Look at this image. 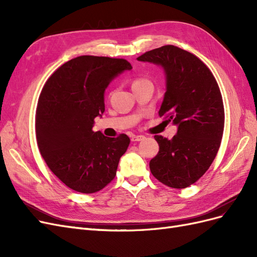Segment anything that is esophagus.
Masks as SVG:
<instances>
[{
  "label": "esophagus",
  "mask_w": 257,
  "mask_h": 257,
  "mask_svg": "<svg viewBox=\"0 0 257 257\" xmlns=\"http://www.w3.org/2000/svg\"><path fill=\"white\" fill-rule=\"evenodd\" d=\"M144 139H145V136H143V135H133L131 138V141L132 142H142V141H144Z\"/></svg>",
  "instance_id": "obj_1"
}]
</instances>
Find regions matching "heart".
Wrapping results in <instances>:
<instances>
[{
	"label": "heart",
	"mask_w": 257,
	"mask_h": 257,
	"mask_svg": "<svg viewBox=\"0 0 257 257\" xmlns=\"http://www.w3.org/2000/svg\"><path fill=\"white\" fill-rule=\"evenodd\" d=\"M146 84H151L149 80H147L146 78H142V77H138V78L134 79V81L132 82V88H137V87H142V85Z\"/></svg>",
	"instance_id": "1"
}]
</instances>
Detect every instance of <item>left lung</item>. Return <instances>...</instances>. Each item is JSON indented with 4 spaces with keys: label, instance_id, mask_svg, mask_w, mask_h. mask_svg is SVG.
<instances>
[{
    "label": "left lung",
    "instance_id": "left-lung-1",
    "mask_svg": "<svg viewBox=\"0 0 257 257\" xmlns=\"http://www.w3.org/2000/svg\"><path fill=\"white\" fill-rule=\"evenodd\" d=\"M137 60L162 67L166 92L159 114L177 125L173 139L154 136L160 150L150 161V170L170 188H188L207 172L219 151L224 130L220 88L203 62L176 46L150 50Z\"/></svg>",
    "mask_w": 257,
    "mask_h": 257
}]
</instances>
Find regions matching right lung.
I'll return each instance as SVG.
<instances>
[{"mask_svg": "<svg viewBox=\"0 0 257 257\" xmlns=\"http://www.w3.org/2000/svg\"><path fill=\"white\" fill-rule=\"evenodd\" d=\"M132 65L124 59L80 56L69 60L45 83L38 99V149L51 172L69 189L91 194L115 176L130 138L93 131L105 111V91Z\"/></svg>", "mask_w": 257, "mask_h": 257, "instance_id": "add662e5", "label": "right lung"}]
</instances>
